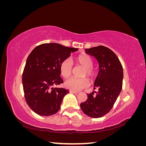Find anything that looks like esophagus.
Instances as JSON below:
<instances>
[{"instance_id": "esophagus-1", "label": "esophagus", "mask_w": 146, "mask_h": 146, "mask_svg": "<svg viewBox=\"0 0 146 146\" xmlns=\"http://www.w3.org/2000/svg\"><path fill=\"white\" fill-rule=\"evenodd\" d=\"M69 92H70V93H74V94L78 93V91H74V90H70Z\"/></svg>"}]
</instances>
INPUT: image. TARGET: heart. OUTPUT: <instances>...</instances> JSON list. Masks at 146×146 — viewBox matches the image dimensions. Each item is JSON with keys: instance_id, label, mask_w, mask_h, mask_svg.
Wrapping results in <instances>:
<instances>
[{"instance_id": "obj_1", "label": "heart", "mask_w": 146, "mask_h": 146, "mask_svg": "<svg viewBox=\"0 0 146 146\" xmlns=\"http://www.w3.org/2000/svg\"><path fill=\"white\" fill-rule=\"evenodd\" d=\"M75 63L84 67L83 71V77L87 76L90 80H94L96 76V70L92 67L94 61L91 56L86 54H81L75 56ZM60 71L64 78L70 77L72 71V64L69 59H65L61 61L60 65ZM66 88L74 91H78L89 85V80L86 77L77 78L71 77L65 82Z\"/></svg>"}]
</instances>
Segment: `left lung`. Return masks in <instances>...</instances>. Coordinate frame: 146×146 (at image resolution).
Returning <instances> with one entry per match:
<instances>
[{
  "mask_svg": "<svg viewBox=\"0 0 146 146\" xmlns=\"http://www.w3.org/2000/svg\"><path fill=\"white\" fill-rule=\"evenodd\" d=\"M85 52L94 56L99 62V71L94 82L98 92L88 94V99L80 104L86 115L99 118L113 108L122 90L123 77L122 66L116 55L109 48L99 46L86 48Z\"/></svg>",
  "mask_w": 146,
  "mask_h": 146,
  "instance_id": "left-lung-1",
  "label": "left lung"
}]
</instances>
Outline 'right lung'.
Segmentation results:
<instances>
[{
    "label": "right lung",
    "mask_w": 146,
    "mask_h": 146,
    "mask_svg": "<svg viewBox=\"0 0 146 146\" xmlns=\"http://www.w3.org/2000/svg\"><path fill=\"white\" fill-rule=\"evenodd\" d=\"M78 48L57 43L42 44L31 52L23 74V85L26 102L33 111L42 116L59 111L63 98L69 91L53 88L63 83L60 65Z\"/></svg>",
    "instance_id": "right-lung-1"
}]
</instances>
